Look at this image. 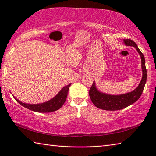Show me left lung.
I'll use <instances>...</instances> for the list:
<instances>
[{
	"label": "left lung",
	"instance_id": "left-lung-1",
	"mask_svg": "<svg viewBox=\"0 0 156 156\" xmlns=\"http://www.w3.org/2000/svg\"><path fill=\"white\" fill-rule=\"evenodd\" d=\"M124 43L127 46H133L137 50L141 59V68L143 72L142 78L138 87L132 92L120 95H112L102 93L98 90L94 81L89 90V96L96 107L102 110L118 111L125 108L136 102L142 94L147 80V69L144 54L138 48L137 44L131 39H124Z\"/></svg>",
	"mask_w": 156,
	"mask_h": 156
}]
</instances>
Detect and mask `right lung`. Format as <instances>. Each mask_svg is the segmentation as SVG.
Returning a JSON list of instances; mask_svg holds the SVG:
<instances>
[{
    "label": "right lung",
    "mask_w": 156,
    "mask_h": 156,
    "mask_svg": "<svg viewBox=\"0 0 156 156\" xmlns=\"http://www.w3.org/2000/svg\"><path fill=\"white\" fill-rule=\"evenodd\" d=\"M71 84H69L67 86H66L63 88L62 90L58 92V94L53 98L51 100H49L47 102H45L44 103L41 104H27L24 103V102H21L16 99L15 97V100L17 101L20 105H21L23 107L27 108L29 110H31L35 112H54L55 111L58 110L60 108L67 98L68 92L69 90V87H70Z\"/></svg>",
    "instance_id": "right-lung-1"
}]
</instances>
